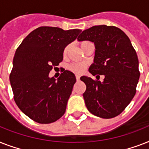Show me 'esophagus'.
Wrapping results in <instances>:
<instances>
[{
	"instance_id": "obj_1",
	"label": "esophagus",
	"mask_w": 149,
	"mask_h": 149,
	"mask_svg": "<svg viewBox=\"0 0 149 149\" xmlns=\"http://www.w3.org/2000/svg\"><path fill=\"white\" fill-rule=\"evenodd\" d=\"M76 78H77V80H79V78H80V76L79 75H76Z\"/></svg>"
}]
</instances>
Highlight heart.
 I'll list each match as a JSON object with an SVG mask.
<instances>
[{
  "instance_id": "1",
  "label": "heart",
  "mask_w": 149,
  "mask_h": 149,
  "mask_svg": "<svg viewBox=\"0 0 149 149\" xmlns=\"http://www.w3.org/2000/svg\"><path fill=\"white\" fill-rule=\"evenodd\" d=\"M90 42H87V41H84L80 43V47H83L84 45H86V43ZM69 50H70V45H67L66 47L64 49V51H63V55L64 56H66L69 52ZM86 68V65L84 64V63H72L71 65H69V70L72 71L73 72H76V73H83V72L85 71Z\"/></svg>"
}]
</instances>
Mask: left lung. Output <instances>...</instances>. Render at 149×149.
<instances>
[{
    "label": "left lung",
    "mask_w": 149,
    "mask_h": 149,
    "mask_svg": "<svg viewBox=\"0 0 149 149\" xmlns=\"http://www.w3.org/2000/svg\"><path fill=\"white\" fill-rule=\"evenodd\" d=\"M85 40L94 43L96 49L89 72L93 76H104L102 82L80 77L86 86L83 94L85 104L99 118H114L136 93L140 77L136 52L126 34L114 26L97 25L86 29L78 37V41Z\"/></svg>",
    "instance_id": "1"
}]
</instances>
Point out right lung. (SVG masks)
<instances>
[{
  "mask_svg": "<svg viewBox=\"0 0 149 149\" xmlns=\"http://www.w3.org/2000/svg\"><path fill=\"white\" fill-rule=\"evenodd\" d=\"M81 32L56 27H39L15 52L10 75L15 101L31 120L49 124L64 114L76 77L64 70L58 79L49 77L52 66L63 59V51Z\"/></svg>",
  "mask_w": 149,
  "mask_h": 149,
  "instance_id": "add662e5",
  "label": "right lung"
}]
</instances>
